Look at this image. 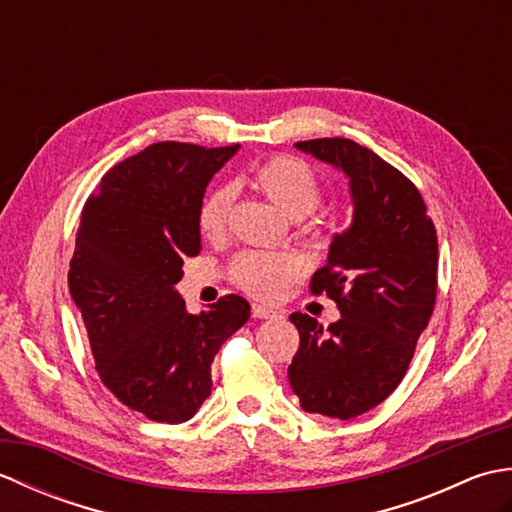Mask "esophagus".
I'll return each mask as SVG.
<instances>
[{"instance_id":"obj_1","label":"esophagus","mask_w":512,"mask_h":512,"mask_svg":"<svg viewBox=\"0 0 512 512\" xmlns=\"http://www.w3.org/2000/svg\"><path fill=\"white\" fill-rule=\"evenodd\" d=\"M253 317L255 319H275V317H279V312L273 310V308H266V306H259V303H255Z\"/></svg>"}]
</instances>
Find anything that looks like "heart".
<instances>
[{"label": "heart", "mask_w": 512, "mask_h": 512, "mask_svg": "<svg viewBox=\"0 0 512 512\" xmlns=\"http://www.w3.org/2000/svg\"><path fill=\"white\" fill-rule=\"evenodd\" d=\"M248 182L257 193L288 215L303 220L319 206L321 187L317 173L308 162L295 156H273L250 169ZM235 193L231 187H217L204 195L198 209V228L206 239H220L226 233ZM303 273L301 257L295 253H264L250 250L231 266L235 284L257 299H277Z\"/></svg>", "instance_id": "1"}]
</instances>
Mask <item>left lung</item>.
Segmentation results:
<instances>
[{
	"mask_svg": "<svg viewBox=\"0 0 512 512\" xmlns=\"http://www.w3.org/2000/svg\"><path fill=\"white\" fill-rule=\"evenodd\" d=\"M295 147L345 173L354 211L310 284L336 301L341 319L323 332L308 314H290L299 350L288 380L306 411L350 420L380 405L407 372L436 306L438 235L420 191L374 151L347 138Z\"/></svg>",
	"mask_w": 512,
	"mask_h": 512,
	"instance_id": "8db88e82",
	"label": "left lung"
}]
</instances>
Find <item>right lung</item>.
I'll list each match as a JSON object with an SVG mask.
<instances>
[{
    "label": "right lung",
    "mask_w": 512,
    "mask_h": 512,
    "mask_svg": "<svg viewBox=\"0 0 512 512\" xmlns=\"http://www.w3.org/2000/svg\"><path fill=\"white\" fill-rule=\"evenodd\" d=\"M237 149L149 145L107 171L83 206L70 295L103 385L149 420L195 416L211 394L213 356L250 317L237 295L191 314L176 290L184 259L202 250L204 191Z\"/></svg>",
    "instance_id": "obj_1"
}]
</instances>
